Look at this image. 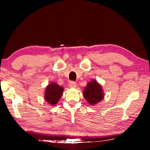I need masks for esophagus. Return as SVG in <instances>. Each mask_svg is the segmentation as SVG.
Returning a JSON list of instances; mask_svg holds the SVG:
<instances>
[{
  "mask_svg": "<svg viewBox=\"0 0 150 150\" xmlns=\"http://www.w3.org/2000/svg\"><path fill=\"white\" fill-rule=\"evenodd\" d=\"M69 86L70 88H75L77 86V84H76V82L75 81H70L69 82Z\"/></svg>",
  "mask_w": 150,
  "mask_h": 150,
  "instance_id": "1",
  "label": "esophagus"
}]
</instances>
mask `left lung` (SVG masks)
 <instances>
[{
  "label": "left lung",
  "mask_w": 150,
  "mask_h": 150,
  "mask_svg": "<svg viewBox=\"0 0 150 150\" xmlns=\"http://www.w3.org/2000/svg\"><path fill=\"white\" fill-rule=\"evenodd\" d=\"M84 97L88 103L95 105L99 103L104 98V94L102 88L97 82L93 80L88 83L83 91Z\"/></svg>",
  "instance_id": "left-lung-1"
}]
</instances>
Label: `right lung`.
Wrapping results in <instances>:
<instances>
[{
    "mask_svg": "<svg viewBox=\"0 0 150 150\" xmlns=\"http://www.w3.org/2000/svg\"><path fill=\"white\" fill-rule=\"evenodd\" d=\"M64 89L56 83L47 86L45 91V100L52 106L56 104L61 98Z\"/></svg>",
    "mask_w": 150,
    "mask_h": 150,
    "instance_id": "right-lung-1",
    "label": "right lung"
}]
</instances>
